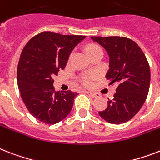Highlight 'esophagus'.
I'll list each match as a JSON object with an SVG mask.
<instances>
[{"label": "esophagus", "instance_id": "1", "mask_svg": "<svg viewBox=\"0 0 160 160\" xmlns=\"http://www.w3.org/2000/svg\"><path fill=\"white\" fill-rule=\"evenodd\" d=\"M86 93H89V95L93 98H98V97H99V94L97 93H93V92H86Z\"/></svg>", "mask_w": 160, "mask_h": 160}]
</instances>
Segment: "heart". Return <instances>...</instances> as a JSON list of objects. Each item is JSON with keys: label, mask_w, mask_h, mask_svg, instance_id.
Here are the masks:
<instances>
[{"label": "heart", "mask_w": 160, "mask_h": 160, "mask_svg": "<svg viewBox=\"0 0 160 160\" xmlns=\"http://www.w3.org/2000/svg\"><path fill=\"white\" fill-rule=\"evenodd\" d=\"M95 50H101V48L98 46H91V47H89V51H88V52H89V53H90ZM90 83H91V80H90L89 78H85V79L84 80V84H86V85H89Z\"/></svg>", "instance_id": "obj_1"}]
</instances>
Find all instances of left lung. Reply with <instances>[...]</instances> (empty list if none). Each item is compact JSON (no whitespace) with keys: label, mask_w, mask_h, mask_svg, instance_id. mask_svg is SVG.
<instances>
[{"label":"left lung","mask_w":160,"mask_h":160,"mask_svg":"<svg viewBox=\"0 0 160 160\" xmlns=\"http://www.w3.org/2000/svg\"><path fill=\"white\" fill-rule=\"evenodd\" d=\"M105 49L109 58L106 78L118 86L112 100L99 116L112 124L131 120L143 106L150 89V70L140 47L124 37H91Z\"/></svg>","instance_id":"8db88e82"}]
</instances>
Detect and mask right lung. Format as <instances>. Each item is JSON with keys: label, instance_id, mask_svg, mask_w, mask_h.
I'll return each mask as SVG.
<instances>
[{"label": "right lung", "instance_id": "1", "mask_svg": "<svg viewBox=\"0 0 160 160\" xmlns=\"http://www.w3.org/2000/svg\"><path fill=\"white\" fill-rule=\"evenodd\" d=\"M84 38L42 32L32 38L22 51L17 69L18 87L28 112L40 122L56 124L72 109L78 93L55 91L52 77L65 68L71 52Z\"/></svg>", "mask_w": 160, "mask_h": 160}]
</instances>
